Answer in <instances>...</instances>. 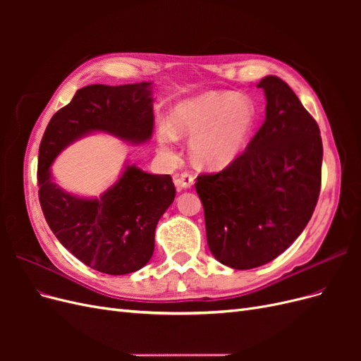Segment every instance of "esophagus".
Wrapping results in <instances>:
<instances>
[{"mask_svg":"<svg viewBox=\"0 0 361 361\" xmlns=\"http://www.w3.org/2000/svg\"><path fill=\"white\" fill-rule=\"evenodd\" d=\"M192 183H194V178L188 171H183L182 174H179V176L174 178V185H176L179 190H188L192 187Z\"/></svg>","mask_w":361,"mask_h":361,"instance_id":"esophagus-1","label":"esophagus"}]
</instances>
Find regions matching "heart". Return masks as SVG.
<instances>
[{"label": "heart", "instance_id": "obj_1", "mask_svg": "<svg viewBox=\"0 0 361 361\" xmlns=\"http://www.w3.org/2000/svg\"><path fill=\"white\" fill-rule=\"evenodd\" d=\"M255 123L256 108L248 97L211 92L179 102L171 111V125L161 123L157 137L164 154L173 155L176 135H188L195 162L223 169L241 157Z\"/></svg>", "mask_w": 361, "mask_h": 361}]
</instances>
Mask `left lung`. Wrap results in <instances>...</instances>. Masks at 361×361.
I'll return each mask as SVG.
<instances>
[{
	"label": "left lung",
	"mask_w": 361,
	"mask_h": 361,
	"mask_svg": "<svg viewBox=\"0 0 361 361\" xmlns=\"http://www.w3.org/2000/svg\"><path fill=\"white\" fill-rule=\"evenodd\" d=\"M257 87L267 97L264 125L236 161L195 182L207 245L233 269L262 267L289 248L321 191L318 123L279 76L268 75Z\"/></svg>",
	"instance_id": "obj_1"
}]
</instances>
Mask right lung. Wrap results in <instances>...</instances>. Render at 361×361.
Masks as SVG:
<instances>
[{
	"label": "right lung",
	"mask_w": 361,
	"mask_h": 361,
	"mask_svg": "<svg viewBox=\"0 0 361 361\" xmlns=\"http://www.w3.org/2000/svg\"><path fill=\"white\" fill-rule=\"evenodd\" d=\"M154 129L152 82L93 84L52 116L39 147V200L61 245L82 264L110 276L143 268L155 250V228L173 203L170 174L129 166L99 197H78L54 182L51 164L73 141L105 133L130 145L146 143Z\"/></svg>",
	"instance_id": "1"
}]
</instances>
